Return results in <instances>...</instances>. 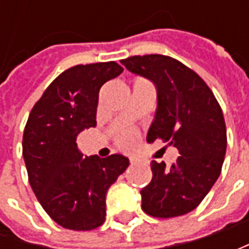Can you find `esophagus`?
Returning <instances> with one entry per match:
<instances>
[{"label": "esophagus", "instance_id": "esophagus-1", "mask_svg": "<svg viewBox=\"0 0 249 249\" xmlns=\"http://www.w3.org/2000/svg\"><path fill=\"white\" fill-rule=\"evenodd\" d=\"M137 160H139L137 158H134V157H130V163H136Z\"/></svg>", "mask_w": 249, "mask_h": 249}]
</instances>
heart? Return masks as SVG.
Returning <instances> with one entry per match:
<instances>
[{"label":"heart","instance_id":"b5f03b06","mask_svg":"<svg viewBox=\"0 0 249 249\" xmlns=\"http://www.w3.org/2000/svg\"><path fill=\"white\" fill-rule=\"evenodd\" d=\"M134 133H131V131H124V133H122L119 134V137H118V144H119L120 147H123V148H129L130 145H133V142H134Z\"/></svg>","mask_w":249,"mask_h":249}]
</instances>
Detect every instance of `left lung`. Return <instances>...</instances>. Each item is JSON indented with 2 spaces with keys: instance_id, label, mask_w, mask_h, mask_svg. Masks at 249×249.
<instances>
[{
  "instance_id": "1",
  "label": "left lung",
  "mask_w": 249,
  "mask_h": 249,
  "mask_svg": "<svg viewBox=\"0 0 249 249\" xmlns=\"http://www.w3.org/2000/svg\"><path fill=\"white\" fill-rule=\"evenodd\" d=\"M120 62L157 87L158 108L147 141L163 140L178 149L175 163L151 162L152 180L141 208L154 217H176L196 209L215 184L225 160L223 112L212 90L193 69L166 55H136Z\"/></svg>"
}]
</instances>
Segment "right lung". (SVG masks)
Instances as JSON below:
<instances>
[{
	"label": "right lung",
	"instance_id": "1",
	"mask_svg": "<svg viewBox=\"0 0 249 249\" xmlns=\"http://www.w3.org/2000/svg\"><path fill=\"white\" fill-rule=\"evenodd\" d=\"M123 72L116 62L76 65L53 80L34 104L23 131L29 183L44 211L69 230L100 227L107 216V191L127 169L129 159L83 157L77 136L97 124L102 84Z\"/></svg>",
	"mask_w": 249,
	"mask_h": 249
}]
</instances>
